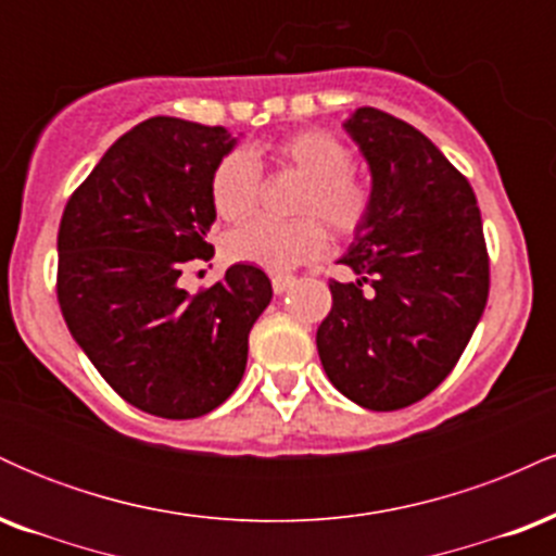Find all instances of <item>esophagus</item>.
I'll return each instance as SVG.
<instances>
[{"label": "esophagus", "mask_w": 556, "mask_h": 556, "mask_svg": "<svg viewBox=\"0 0 556 556\" xmlns=\"http://www.w3.org/2000/svg\"><path fill=\"white\" fill-rule=\"evenodd\" d=\"M292 282H295V279H292L290 274H274V277H271V287H274V292H277V295H282V292L290 290Z\"/></svg>", "instance_id": "1"}]
</instances>
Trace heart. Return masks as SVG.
Wrapping results in <instances>:
<instances>
[{
    "mask_svg": "<svg viewBox=\"0 0 556 556\" xmlns=\"http://www.w3.org/2000/svg\"><path fill=\"white\" fill-rule=\"evenodd\" d=\"M277 169L303 177L295 198L300 219L287 225L256 219L235 229L225 242V253L235 264H251L266 271H292L311 264L327 251V229L355 235L371 212V188L353 169V151L327 130H300L261 151ZM261 177L251 154L232 151L219 159L212 172L208 193L214 212L227 222H242L256 212ZM318 218L323 220L317 222Z\"/></svg>",
    "mask_w": 556,
    "mask_h": 556,
    "instance_id": "heart-1",
    "label": "heart"
}]
</instances>
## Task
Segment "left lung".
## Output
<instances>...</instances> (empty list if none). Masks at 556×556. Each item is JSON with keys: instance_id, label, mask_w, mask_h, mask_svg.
Segmentation results:
<instances>
[{"instance_id": "1", "label": "left lung", "mask_w": 556, "mask_h": 556, "mask_svg": "<svg viewBox=\"0 0 556 556\" xmlns=\"http://www.w3.org/2000/svg\"><path fill=\"white\" fill-rule=\"evenodd\" d=\"M342 127L371 172V212L340 258L355 279L329 282L318 358L355 405L400 410L442 384L486 308L481 212L413 125L361 106Z\"/></svg>"}]
</instances>
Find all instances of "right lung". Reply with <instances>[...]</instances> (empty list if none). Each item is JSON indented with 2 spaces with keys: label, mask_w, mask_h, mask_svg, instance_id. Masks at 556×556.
Segmentation results:
<instances>
[{
  "label": "right lung",
  "mask_w": 556,
  "mask_h": 556,
  "mask_svg": "<svg viewBox=\"0 0 556 556\" xmlns=\"http://www.w3.org/2000/svg\"><path fill=\"white\" fill-rule=\"evenodd\" d=\"M227 127L151 117L101 156L62 214L56 298L70 334L119 397L159 418H198L240 384L248 334L271 303L258 266L235 264L208 290L180 285L212 258L208 193Z\"/></svg>",
  "instance_id": "obj_1"
}]
</instances>
